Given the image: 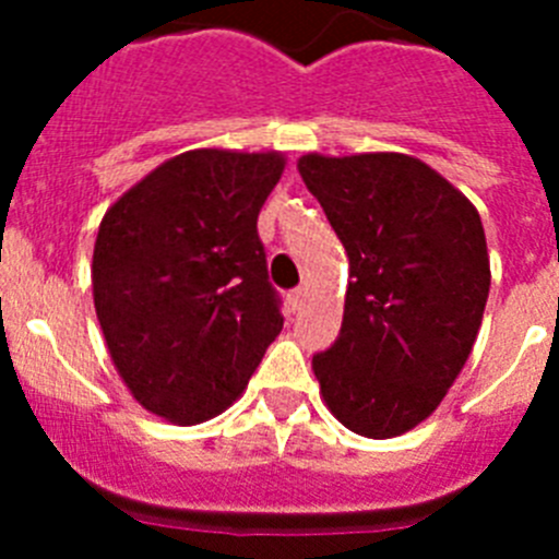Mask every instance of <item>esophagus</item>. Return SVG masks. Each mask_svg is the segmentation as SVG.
<instances>
[{"instance_id":"34e87169","label":"esophagus","mask_w":559,"mask_h":559,"mask_svg":"<svg viewBox=\"0 0 559 559\" xmlns=\"http://www.w3.org/2000/svg\"><path fill=\"white\" fill-rule=\"evenodd\" d=\"M302 299H305V290L302 288H294L288 294V305H290V310H299L302 308Z\"/></svg>"}]
</instances>
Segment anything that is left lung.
<instances>
[{"label":"left lung","instance_id":"8db88e82","mask_svg":"<svg viewBox=\"0 0 559 559\" xmlns=\"http://www.w3.org/2000/svg\"><path fill=\"white\" fill-rule=\"evenodd\" d=\"M299 173L349 257L341 333L313 355L322 397L349 431L400 437L431 417L476 344L490 294L481 218L406 153H308Z\"/></svg>","mask_w":559,"mask_h":559}]
</instances>
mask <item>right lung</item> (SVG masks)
Listing matches in <instances>:
<instances>
[{
    "label": "right lung",
    "instance_id": "add662e5",
    "mask_svg": "<svg viewBox=\"0 0 559 559\" xmlns=\"http://www.w3.org/2000/svg\"><path fill=\"white\" fill-rule=\"evenodd\" d=\"M283 170L274 151H187L103 215L97 322L133 397L176 426L229 408L283 330L257 235Z\"/></svg>",
    "mask_w": 559,
    "mask_h": 559
}]
</instances>
